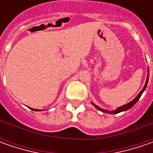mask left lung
<instances>
[{
  "instance_id": "1",
  "label": "left lung",
  "mask_w": 153,
  "mask_h": 153,
  "mask_svg": "<svg viewBox=\"0 0 153 153\" xmlns=\"http://www.w3.org/2000/svg\"><path fill=\"white\" fill-rule=\"evenodd\" d=\"M148 78H149V69H148V75H147V78H146V83H145L144 88H142V90L140 92V94H139L138 95L136 96V97L134 98V100H133L132 101H130L129 103H128L126 105H122L120 107H118V108H117L115 111H107V110H104V109L100 108V107H99L98 105H94V103H92L93 104V105L95 107L96 109H98L99 111H101L102 112H105V113H110V114H117V113H119V112H122V111H127V110H128V109H130L132 106H134V105H135V103L137 102L139 100V99L140 98L141 96V94H143V92L145 91V89H146V86H147V82H148Z\"/></svg>"
}]
</instances>
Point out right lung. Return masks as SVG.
Here are the masks:
<instances>
[{"mask_svg": "<svg viewBox=\"0 0 153 153\" xmlns=\"http://www.w3.org/2000/svg\"><path fill=\"white\" fill-rule=\"evenodd\" d=\"M30 110H32V111H40V110H37V109H33V108H30Z\"/></svg>", "mask_w": 153, "mask_h": 153, "instance_id": "1", "label": "right lung"}]
</instances>
